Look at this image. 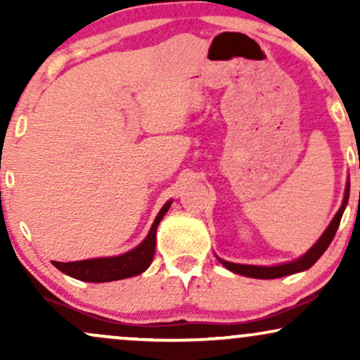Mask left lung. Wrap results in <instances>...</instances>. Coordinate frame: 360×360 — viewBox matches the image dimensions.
I'll list each match as a JSON object with an SVG mask.
<instances>
[{"instance_id": "left-lung-1", "label": "left lung", "mask_w": 360, "mask_h": 360, "mask_svg": "<svg viewBox=\"0 0 360 360\" xmlns=\"http://www.w3.org/2000/svg\"><path fill=\"white\" fill-rule=\"evenodd\" d=\"M347 201H349V186H347L345 189L344 203H342L340 210H338L335 214V218H333L332 223L328 225V229H326L325 233L320 237V240H318L315 245H313L311 249L303 255V257L295 260V262L281 264V266H274V267H260V266H243V264L226 262V260H221V259L218 260H220L226 269L235 272V274H242V276H247V278H255V279H276V278H283V276L295 274V272L307 271L321 257V254L328 249L330 242H332L333 237H335L337 229L342 220V214H344V210L347 206Z\"/></svg>"}]
</instances>
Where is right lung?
I'll use <instances>...</instances> for the list:
<instances>
[{
    "label": "right lung",
    "instance_id": "add662e5",
    "mask_svg": "<svg viewBox=\"0 0 360 360\" xmlns=\"http://www.w3.org/2000/svg\"><path fill=\"white\" fill-rule=\"evenodd\" d=\"M171 203L164 205L157 214L154 225L147 238L137 249L127 252V254L118 255V257H103V259H88L77 260V262H52L64 274L71 276L74 279L86 281V283H110V281H118L131 278V276L142 274L143 271L150 266L155 252V232L164 214L167 213Z\"/></svg>",
    "mask_w": 360,
    "mask_h": 360
}]
</instances>
